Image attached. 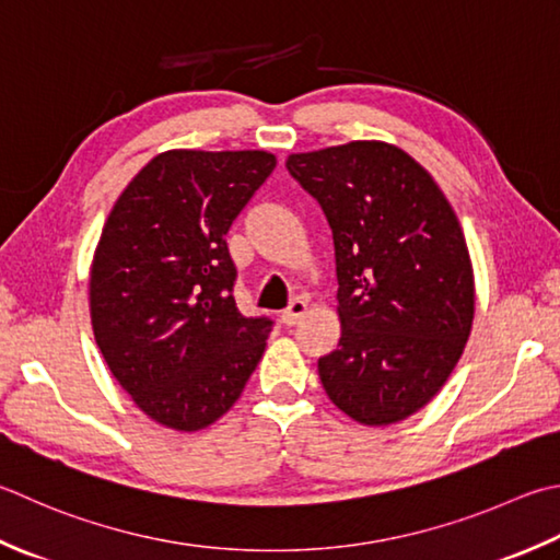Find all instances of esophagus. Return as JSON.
<instances>
[{
	"label": "esophagus",
	"instance_id": "1",
	"mask_svg": "<svg viewBox=\"0 0 560 560\" xmlns=\"http://www.w3.org/2000/svg\"><path fill=\"white\" fill-rule=\"evenodd\" d=\"M305 313H308V301H305V299H293L289 303V308L281 313V320H283V325L293 327V325H299V320H301Z\"/></svg>",
	"mask_w": 560,
	"mask_h": 560
}]
</instances>
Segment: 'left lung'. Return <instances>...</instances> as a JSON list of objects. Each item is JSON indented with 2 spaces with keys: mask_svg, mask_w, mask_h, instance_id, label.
Listing matches in <instances>:
<instances>
[{
  "mask_svg": "<svg viewBox=\"0 0 560 560\" xmlns=\"http://www.w3.org/2000/svg\"><path fill=\"white\" fill-rule=\"evenodd\" d=\"M332 228L342 337L317 359L349 418L393 424L430 402L464 354L474 267L454 208L422 164L378 140L289 155Z\"/></svg>",
  "mask_w": 560,
  "mask_h": 560,
  "instance_id": "obj_1",
  "label": "left lung"
}]
</instances>
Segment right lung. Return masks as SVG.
<instances>
[{
	"mask_svg": "<svg viewBox=\"0 0 560 560\" xmlns=\"http://www.w3.org/2000/svg\"><path fill=\"white\" fill-rule=\"evenodd\" d=\"M277 167L265 150H170L108 213L90 273L102 357L155 422L196 432L225 415L265 354L273 323L235 305L225 235Z\"/></svg>",
	"mask_w": 560,
	"mask_h": 560,
	"instance_id": "add662e5",
	"label": "right lung"
}]
</instances>
